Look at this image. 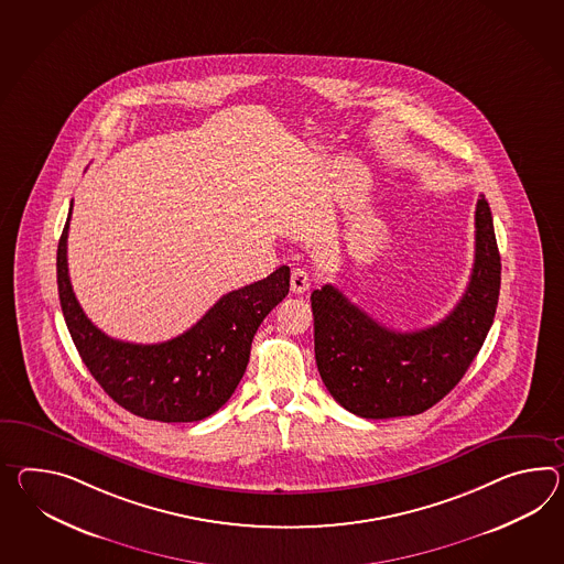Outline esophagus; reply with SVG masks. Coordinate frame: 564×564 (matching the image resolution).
<instances>
[{
	"label": "esophagus",
	"mask_w": 564,
	"mask_h": 564,
	"mask_svg": "<svg viewBox=\"0 0 564 564\" xmlns=\"http://www.w3.org/2000/svg\"><path fill=\"white\" fill-rule=\"evenodd\" d=\"M312 288V279L307 275V271L303 269H293L291 271V291L302 295L307 289Z\"/></svg>",
	"instance_id": "esophagus-1"
}]
</instances>
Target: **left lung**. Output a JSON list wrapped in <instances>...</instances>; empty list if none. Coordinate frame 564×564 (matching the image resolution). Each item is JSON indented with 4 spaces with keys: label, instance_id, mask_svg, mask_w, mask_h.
<instances>
[{
    "label": "left lung",
    "instance_id": "obj_1",
    "mask_svg": "<svg viewBox=\"0 0 564 564\" xmlns=\"http://www.w3.org/2000/svg\"><path fill=\"white\" fill-rule=\"evenodd\" d=\"M501 257L485 199L475 209V264L453 312L424 330L384 328L340 289L312 293L317 371L344 410L387 420L436 405L463 379L494 324Z\"/></svg>",
    "mask_w": 564,
    "mask_h": 564
}]
</instances>
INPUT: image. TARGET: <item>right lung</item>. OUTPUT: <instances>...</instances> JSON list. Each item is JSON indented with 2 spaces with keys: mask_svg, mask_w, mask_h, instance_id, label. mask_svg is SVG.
Returning <instances> with one entry per match:
<instances>
[{
  "mask_svg": "<svg viewBox=\"0 0 564 564\" xmlns=\"http://www.w3.org/2000/svg\"><path fill=\"white\" fill-rule=\"evenodd\" d=\"M69 220L70 212L56 250L58 300L70 338L97 383L118 405L144 420L199 422L218 412L247 371L250 344L262 319L289 293V267L226 293L177 338L122 343L96 328L73 293Z\"/></svg>",
  "mask_w": 564,
  "mask_h": 564,
  "instance_id": "add662e5",
  "label": "right lung"
}]
</instances>
